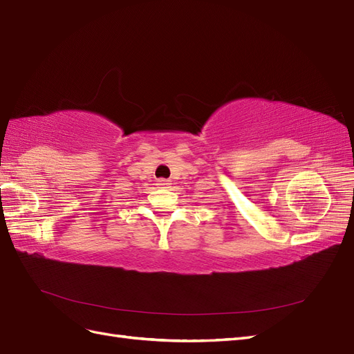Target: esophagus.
Wrapping results in <instances>:
<instances>
[{
    "mask_svg": "<svg viewBox=\"0 0 354 354\" xmlns=\"http://www.w3.org/2000/svg\"><path fill=\"white\" fill-rule=\"evenodd\" d=\"M169 180H165V178H158L156 180V186L158 187H169Z\"/></svg>",
    "mask_w": 354,
    "mask_h": 354,
    "instance_id": "1",
    "label": "esophagus"
}]
</instances>
